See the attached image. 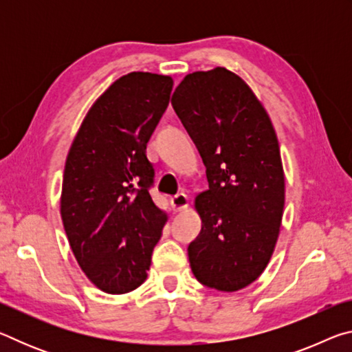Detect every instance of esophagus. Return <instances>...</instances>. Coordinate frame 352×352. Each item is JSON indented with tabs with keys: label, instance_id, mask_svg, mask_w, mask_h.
<instances>
[{
	"label": "esophagus",
	"instance_id": "34e87169",
	"mask_svg": "<svg viewBox=\"0 0 352 352\" xmlns=\"http://www.w3.org/2000/svg\"><path fill=\"white\" fill-rule=\"evenodd\" d=\"M188 205H189V199H188V195L183 194V192L175 194L174 197L170 199V206H172V210H174L175 212L186 210Z\"/></svg>",
	"mask_w": 352,
	"mask_h": 352
}]
</instances>
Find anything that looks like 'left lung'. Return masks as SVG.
<instances>
[{
	"instance_id": "obj_1",
	"label": "left lung",
	"mask_w": 352,
	"mask_h": 352,
	"mask_svg": "<svg viewBox=\"0 0 352 352\" xmlns=\"http://www.w3.org/2000/svg\"><path fill=\"white\" fill-rule=\"evenodd\" d=\"M170 102L210 184L195 197L201 230L188 247L190 270L206 287L241 290L269 264L283 220L275 129L252 88L222 67L188 74Z\"/></svg>"
}]
</instances>
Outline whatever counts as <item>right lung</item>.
Instances as JSON below:
<instances>
[{
    "label": "right lung",
    "mask_w": 352,
    "mask_h": 352,
    "mask_svg": "<svg viewBox=\"0 0 352 352\" xmlns=\"http://www.w3.org/2000/svg\"><path fill=\"white\" fill-rule=\"evenodd\" d=\"M169 76L130 73L93 104L65 163L60 214L87 278L107 294L146 281L166 214L148 194L146 147L169 105Z\"/></svg>",
    "instance_id": "1"
}]
</instances>
